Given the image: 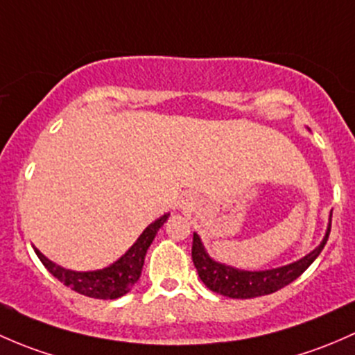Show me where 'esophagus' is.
<instances>
[{"label":"esophagus","mask_w":355,"mask_h":355,"mask_svg":"<svg viewBox=\"0 0 355 355\" xmlns=\"http://www.w3.org/2000/svg\"><path fill=\"white\" fill-rule=\"evenodd\" d=\"M186 203H188V205H195V196H191V195L186 196Z\"/></svg>","instance_id":"1"}]
</instances>
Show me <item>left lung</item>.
I'll return each mask as SVG.
<instances>
[{
    "mask_svg": "<svg viewBox=\"0 0 355 355\" xmlns=\"http://www.w3.org/2000/svg\"><path fill=\"white\" fill-rule=\"evenodd\" d=\"M330 229L331 215L330 222H328L327 234H324L320 246L316 250H313L309 254H306L304 258L297 259V261L291 263V265L279 266V268L261 270V272H248V270H237L232 268V266L222 265V263L215 261V259L208 257V253L205 251L202 244V239H200V236L196 232L193 234L191 258L200 279H202V282L210 291L232 299L259 297V295L277 292L279 288L294 282L299 275H302L306 272V268L318 258V254L323 251L328 236H330Z\"/></svg>",
    "mask_w": 355,
    "mask_h": 355,
    "instance_id": "1",
    "label": "left lung"
}]
</instances>
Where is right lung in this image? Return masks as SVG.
<instances>
[{
  "mask_svg": "<svg viewBox=\"0 0 355 355\" xmlns=\"http://www.w3.org/2000/svg\"><path fill=\"white\" fill-rule=\"evenodd\" d=\"M169 218V214H164L162 217L152 222L137 243L123 254L118 261L109 265L107 268L96 270V272H75V270H67L63 266L56 265L51 259H47L37 248H34L35 254L42 261V265L53 273L60 282L71 288V291L78 292V294L89 295L94 299H118L121 295L128 294L131 287L138 282L141 275V268H144L145 254L150 248L153 237L157 236L159 229L162 227L164 222Z\"/></svg>",
  "mask_w": 355,
  "mask_h": 355,
  "instance_id": "add662e5",
  "label": "right lung"
}]
</instances>
